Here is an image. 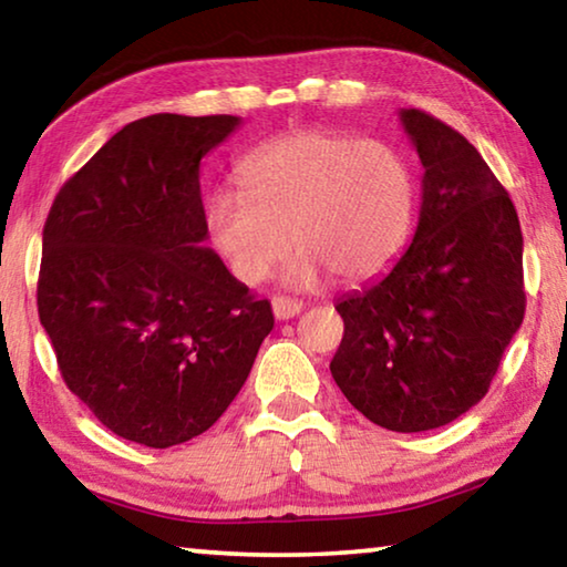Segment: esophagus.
Segmentation results:
<instances>
[{
    "label": "esophagus",
    "instance_id": "34e87169",
    "mask_svg": "<svg viewBox=\"0 0 567 567\" xmlns=\"http://www.w3.org/2000/svg\"><path fill=\"white\" fill-rule=\"evenodd\" d=\"M272 312L277 320H292L295 315L302 312V302L292 297H272Z\"/></svg>",
    "mask_w": 567,
    "mask_h": 567
}]
</instances>
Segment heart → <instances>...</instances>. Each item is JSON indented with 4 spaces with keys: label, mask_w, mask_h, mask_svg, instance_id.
I'll return each mask as SVG.
<instances>
[{
    "label": "heart",
    "mask_w": 567,
    "mask_h": 567,
    "mask_svg": "<svg viewBox=\"0 0 567 567\" xmlns=\"http://www.w3.org/2000/svg\"><path fill=\"white\" fill-rule=\"evenodd\" d=\"M239 187L209 199L207 229L245 285L262 282L290 243L300 252L287 272L292 285H312L324 272L344 285L364 282L395 260L408 237L410 172L375 140L328 130L285 134L243 162Z\"/></svg>",
    "instance_id": "1"
}]
</instances>
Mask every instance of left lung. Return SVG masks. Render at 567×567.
Returning <instances> with one entry per match:
<instances>
[{
    "instance_id": "1",
    "label": "left lung",
    "mask_w": 567,
    "mask_h": 567,
    "mask_svg": "<svg viewBox=\"0 0 567 567\" xmlns=\"http://www.w3.org/2000/svg\"><path fill=\"white\" fill-rule=\"evenodd\" d=\"M422 175L412 243L382 280L334 305L342 395L395 433L443 427L485 398L525 315L511 195L463 134L400 110Z\"/></svg>"
}]
</instances>
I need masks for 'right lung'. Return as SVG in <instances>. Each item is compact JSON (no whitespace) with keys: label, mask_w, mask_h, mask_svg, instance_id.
<instances>
[{"label":"right lung","mask_w":567,"mask_h":567,"mask_svg":"<svg viewBox=\"0 0 567 567\" xmlns=\"http://www.w3.org/2000/svg\"><path fill=\"white\" fill-rule=\"evenodd\" d=\"M233 114L130 122L64 182L42 235L40 322L76 398L114 435H203L252 370L275 318L215 249L199 162Z\"/></svg>","instance_id":"add662e5"}]
</instances>
